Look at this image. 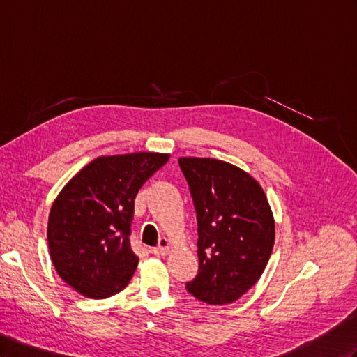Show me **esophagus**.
I'll list each match as a JSON object with an SVG mask.
<instances>
[{
  "label": "esophagus",
  "mask_w": 357,
  "mask_h": 357,
  "mask_svg": "<svg viewBox=\"0 0 357 357\" xmlns=\"http://www.w3.org/2000/svg\"><path fill=\"white\" fill-rule=\"evenodd\" d=\"M169 249H170V241L167 238H161L158 248H155L152 252L153 255H157V257H166L169 253Z\"/></svg>",
  "instance_id": "esophagus-1"
}]
</instances>
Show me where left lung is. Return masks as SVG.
<instances>
[{
	"mask_svg": "<svg viewBox=\"0 0 357 357\" xmlns=\"http://www.w3.org/2000/svg\"><path fill=\"white\" fill-rule=\"evenodd\" d=\"M197 214L199 274L187 289L208 305H229L267 267L276 225L259 182L215 158L182 157Z\"/></svg>",
	"mask_w": 357,
	"mask_h": 357,
	"instance_id": "1",
	"label": "left lung"
}]
</instances>
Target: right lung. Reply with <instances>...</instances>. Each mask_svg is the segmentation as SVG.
<instances>
[{"instance_id":"add662e5","label":"right lung","mask_w":357,"mask_h":357,"mask_svg":"<svg viewBox=\"0 0 357 357\" xmlns=\"http://www.w3.org/2000/svg\"><path fill=\"white\" fill-rule=\"evenodd\" d=\"M170 158L132 152L90 161L61 188L48 217L54 268L89 298H107L130 283L139 264L130 232L140 187Z\"/></svg>"}]
</instances>
